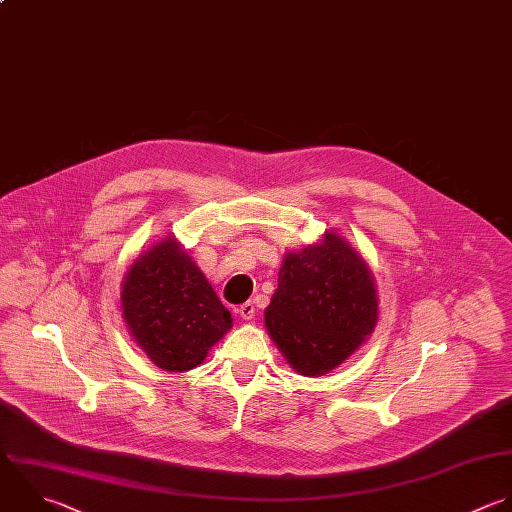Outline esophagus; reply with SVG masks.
Wrapping results in <instances>:
<instances>
[{
    "label": "esophagus",
    "mask_w": 512,
    "mask_h": 512,
    "mask_svg": "<svg viewBox=\"0 0 512 512\" xmlns=\"http://www.w3.org/2000/svg\"><path fill=\"white\" fill-rule=\"evenodd\" d=\"M238 314H240V318L242 320H254V316H256V308H254V304L252 302H244L242 306H238V310H236Z\"/></svg>",
    "instance_id": "obj_1"
}]
</instances>
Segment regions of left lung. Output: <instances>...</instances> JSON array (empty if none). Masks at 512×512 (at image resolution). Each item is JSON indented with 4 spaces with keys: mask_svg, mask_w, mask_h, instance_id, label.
Here are the masks:
<instances>
[{
    "mask_svg": "<svg viewBox=\"0 0 512 512\" xmlns=\"http://www.w3.org/2000/svg\"><path fill=\"white\" fill-rule=\"evenodd\" d=\"M376 320L374 274L334 232L284 256L278 288L264 310L268 334L304 376H322L342 364L372 334Z\"/></svg>",
    "mask_w": 512,
    "mask_h": 512,
    "instance_id": "obj_1",
    "label": "left lung"
}]
</instances>
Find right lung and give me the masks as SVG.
<instances>
[{"label":"right lung","instance_id":"right-lung-1","mask_svg":"<svg viewBox=\"0 0 512 512\" xmlns=\"http://www.w3.org/2000/svg\"><path fill=\"white\" fill-rule=\"evenodd\" d=\"M122 312L136 344L168 372L200 366L232 328L230 310L174 236L134 260L122 282Z\"/></svg>","mask_w":512,"mask_h":512}]
</instances>
